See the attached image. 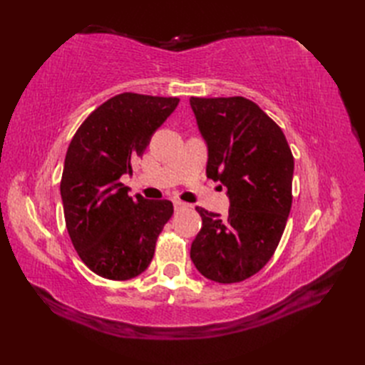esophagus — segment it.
I'll use <instances>...</instances> for the list:
<instances>
[{
	"mask_svg": "<svg viewBox=\"0 0 365 365\" xmlns=\"http://www.w3.org/2000/svg\"><path fill=\"white\" fill-rule=\"evenodd\" d=\"M173 207H175V210H181V208H187V207H190V205L180 201V200H173Z\"/></svg>",
	"mask_w": 365,
	"mask_h": 365,
	"instance_id": "1",
	"label": "esophagus"
}]
</instances>
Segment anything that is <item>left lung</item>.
<instances>
[{
  "label": "left lung",
  "mask_w": 365,
  "mask_h": 365,
  "mask_svg": "<svg viewBox=\"0 0 365 365\" xmlns=\"http://www.w3.org/2000/svg\"><path fill=\"white\" fill-rule=\"evenodd\" d=\"M207 145V178L227 187L228 215L196 207L202 227L190 259L204 277L237 283L277 248L292 204L294 157L282 129L245 97H190Z\"/></svg>",
  "instance_id": "1"
}]
</instances>
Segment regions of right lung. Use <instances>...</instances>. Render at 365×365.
I'll return each instance as SVG.
<instances>
[{
	"label": "right lung",
	"mask_w": 365,
	"mask_h": 365,
	"mask_svg": "<svg viewBox=\"0 0 365 365\" xmlns=\"http://www.w3.org/2000/svg\"><path fill=\"white\" fill-rule=\"evenodd\" d=\"M178 102L118 94L93 111L70 143L61 181L65 224L79 257L101 277L129 280L146 271L172 217L170 201L130 197L120 178L132 175V161Z\"/></svg>",
	"instance_id": "add662e5"
}]
</instances>
